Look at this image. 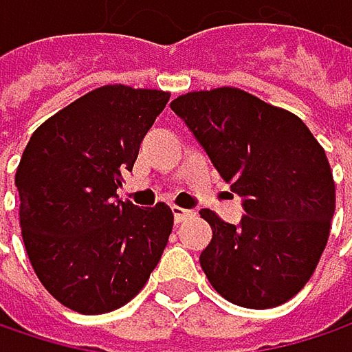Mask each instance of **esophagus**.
<instances>
[{"label": "esophagus", "mask_w": 352, "mask_h": 352, "mask_svg": "<svg viewBox=\"0 0 352 352\" xmlns=\"http://www.w3.org/2000/svg\"><path fill=\"white\" fill-rule=\"evenodd\" d=\"M193 216V212L191 210H183V208H177L173 206V218H175V224H181V222H185L187 218H191Z\"/></svg>", "instance_id": "34e87169"}]
</instances>
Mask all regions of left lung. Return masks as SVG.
<instances>
[{
    "label": "left lung",
    "mask_w": 352,
    "mask_h": 352,
    "mask_svg": "<svg viewBox=\"0 0 352 352\" xmlns=\"http://www.w3.org/2000/svg\"><path fill=\"white\" fill-rule=\"evenodd\" d=\"M171 109L243 199L239 224L201 210L212 226L199 254L206 277L236 306L285 304L312 277L330 234L334 181L324 148L298 116L234 87L181 96Z\"/></svg>",
    "instance_id": "8db88e82"
}]
</instances>
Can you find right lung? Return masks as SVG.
<instances>
[{
  "label": "right lung",
  "mask_w": 352,
  "mask_h": 352,
  "mask_svg": "<svg viewBox=\"0 0 352 352\" xmlns=\"http://www.w3.org/2000/svg\"><path fill=\"white\" fill-rule=\"evenodd\" d=\"M169 94L100 87L46 120L18 173L20 226L38 279L63 306L106 314L148 281L173 230L167 204L116 193Z\"/></svg>",
  "instance_id": "obj_1"
}]
</instances>
